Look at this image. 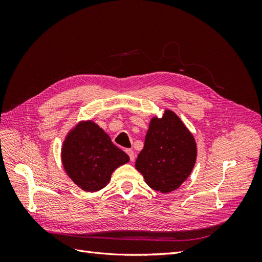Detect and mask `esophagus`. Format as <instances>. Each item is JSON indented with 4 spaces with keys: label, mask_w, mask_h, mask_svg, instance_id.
<instances>
[{
    "label": "esophagus",
    "mask_w": 262,
    "mask_h": 262,
    "mask_svg": "<svg viewBox=\"0 0 262 262\" xmlns=\"http://www.w3.org/2000/svg\"><path fill=\"white\" fill-rule=\"evenodd\" d=\"M125 152H126V154L129 155L130 161L133 162V161H134V157H136V156H134V152H133V150H132V149H125Z\"/></svg>",
    "instance_id": "obj_1"
}]
</instances>
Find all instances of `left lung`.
Listing matches in <instances>:
<instances>
[{"label":"left lung","mask_w":262,"mask_h":262,"mask_svg":"<svg viewBox=\"0 0 262 262\" xmlns=\"http://www.w3.org/2000/svg\"><path fill=\"white\" fill-rule=\"evenodd\" d=\"M195 158L193 136L175 113L165 110L162 118L154 117L150 120L136 168L150 188L167 193L189 177Z\"/></svg>","instance_id":"left-lung-1"}]
</instances>
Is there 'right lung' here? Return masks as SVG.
<instances>
[{
  "label": "right lung",
  "instance_id": "1",
  "mask_svg": "<svg viewBox=\"0 0 262 262\" xmlns=\"http://www.w3.org/2000/svg\"><path fill=\"white\" fill-rule=\"evenodd\" d=\"M61 156L69 177L87 192L106 187L114 170L129 162V156L91 120L80 122L70 131Z\"/></svg>",
  "mask_w": 262,
  "mask_h": 262
}]
</instances>
